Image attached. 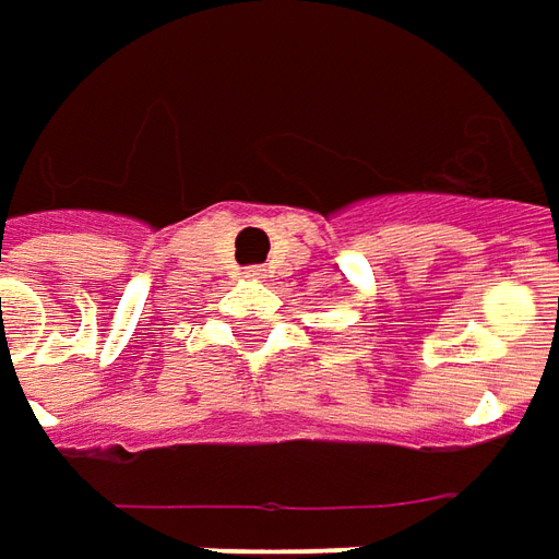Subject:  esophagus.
I'll use <instances>...</instances> for the list:
<instances>
[{
    "label": "esophagus",
    "instance_id": "1",
    "mask_svg": "<svg viewBox=\"0 0 559 559\" xmlns=\"http://www.w3.org/2000/svg\"><path fill=\"white\" fill-rule=\"evenodd\" d=\"M246 280H264V267H246Z\"/></svg>",
    "mask_w": 559,
    "mask_h": 559
}]
</instances>
